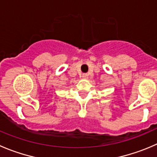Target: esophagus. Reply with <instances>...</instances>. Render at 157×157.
<instances>
[{"label":"esophagus","mask_w":157,"mask_h":157,"mask_svg":"<svg viewBox=\"0 0 157 157\" xmlns=\"http://www.w3.org/2000/svg\"><path fill=\"white\" fill-rule=\"evenodd\" d=\"M82 77H83V79H86L88 77V74H82Z\"/></svg>","instance_id":"34e87169"}]
</instances>
